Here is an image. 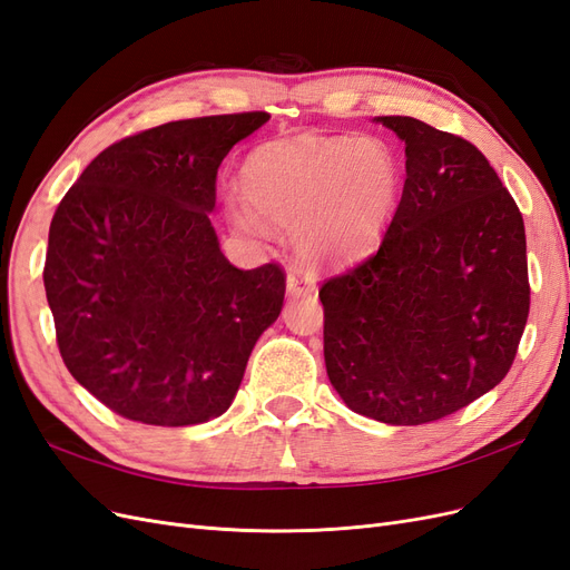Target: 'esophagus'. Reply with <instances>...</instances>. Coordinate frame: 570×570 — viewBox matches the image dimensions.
Instances as JSON below:
<instances>
[{
  "label": "esophagus",
  "mask_w": 570,
  "mask_h": 570,
  "mask_svg": "<svg viewBox=\"0 0 570 570\" xmlns=\"http://www.w3.org/2000/svg\"><path fill=\"white\" fill-rule=\"evenodd\" d=\"M316 289V273L312 268H289L287 273V292L292 297H306Z\"/></svg>",
  "instance_id": "esophagus-1"
}]
</instances>
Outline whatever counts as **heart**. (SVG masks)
<instances>
[{
    "label": "heart",
    "mask_w": 570,
    "mask_h": 570,
    "mask_svg": "<svg viewBox=\"0 0 570 570\" xmlns=\"http://www.w3.org/2000/svg\"><path fill=\"white\" fill-rule=\"evenodd\" d=\"M249 209L281 228H295L297 247L314 262L364 254L390 220L402 189L394 151L377 140L302 135L252 151L243 168ZM235 226L258 220L230 206Z\"/></svg>",
    "instance_id": "obj_1"
}]
</instances>
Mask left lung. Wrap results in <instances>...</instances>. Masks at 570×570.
<instances>
[{"mask_svg": "<svg viewBox=\"0 0 570 570\" xmlns=\"http://www.w3.org/2000/svg\"><path fill=\"white\" fill-rule=\"evenodd\" d=\"M406 145L402 199L377 249L327 278L323 354L352 411L423 425L504 381L530 312L523 216L475 145L381 116Z\"/></svg>", "mask_w": 570, "mask_h": 570, "instance_id": "1", "label": "left lung"}]
</instances>
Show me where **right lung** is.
Here are the masks:
<instances>
[{
	"instance_id": "obj_1",
	"label": "right lung",
	"mask_w": 570,
	"mask_h": 570,
	"mask_svg": "<svg viewBox=\"0 0 570 570\" xmlns=\"http://www.w3.org/2000/svg\"><path fill=\"white\" fill-rule=\"evenodd\" d=\"M271 114L202 116L97 154L49 226L45 292L76 381L118 416L180 428L220 416L285 299V271L235 268L209 212L218 166Z\"/></svg>"
}]
</instances>
